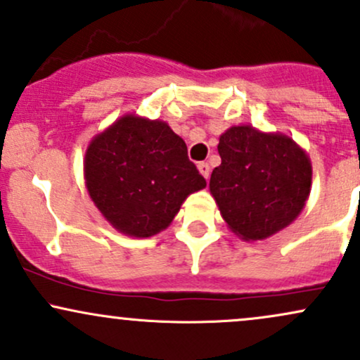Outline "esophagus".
<instances>
[{"mask_svg": "<svg viewBox=\"0 0 360 360\" xmlns=\"http://www.w3.org/2000/svg\"><path fill=\"white\" fill-rule=\"evenodd\" d=\"M198 169H200L201 176H203L205 179H208V177H210V166H208V162H200V164H198Z\"/></svg>", "mask_w": 360, "mask_h": 360, "instance_id": "34e87169", "label": "esophagus"}]
</instances>
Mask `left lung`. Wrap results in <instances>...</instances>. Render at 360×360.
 Listing matches in <instances>:
<instances>
[{
  "mask_svg": "<svg viewBox=\"0 0 360 360\" xmlns=\"http://www.w3.org/2000/svg\"><path fill=\"white\" fill-rule=\"evenodd\" d=\"M218 154L210 191L235 235L264 240L296 220L311 189V162L295 140L230 127L220 135Z\"/></svg>",
  "mask_w": 360,
  "mask_h": 360,
  "instance_id": "1",
  "label": "left lung"
}]
</instances>
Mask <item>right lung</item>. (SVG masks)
Listing matches in <instances>:
<instances>
[{"mask_svg": "<svg viewBox=\"0 0 360 360\" xmlns=\"http://www.w3.org/2000/svg\"><path fill=\"white\" fill-rule=\"evenodd\" d=\"M91 200L118 232L166 230L186 198L206 186L184 140L166 122L125 115L91 140L84 157Z\"/></svg>", "mask_w": 360, "mask_h": 360, "instance_id": "right-lung-1", "label": "right lung"}]
</instances>
